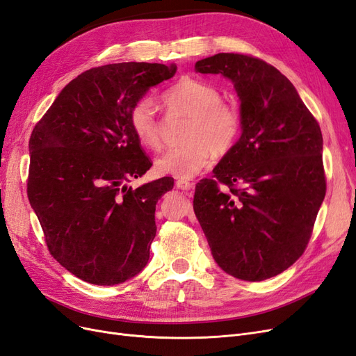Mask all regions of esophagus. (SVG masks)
Instances as JSON below:
<instances>
[{
    "instance_id": "obj_1",
    "label": "esophagus",
    "mask_w": 356,
    "mask_h": 356,
    "mask_svg": "<svg viewBox=\"0 0 356 356\" xmlns=\"http://www.w3.org/2000/svg\"><path fill=\"white\" fill-rule=\"evenodd\" d=\"M175 186H177V188H179V190H191V188L194 187V184L190 182V181H187V179H178V181L175 182Z\"/></svg>"
}]
</instances>
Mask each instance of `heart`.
Masks as SVG:
<instances>
[{"label":"heart","instance_id":"b5f03b06","mask_svg":"<svg viewBox=\"0 0 356 356\" xmlns=\"http://www.w3.org/2000/svg\"><path fill=\"white\" fill-rule=\"evenodd\" d=\"M163 103L169 113L190 116V122L182 138L186 144L159 157L157 172L193 178L211 163L213 153L225 156L236 145L241 131L240 110L234 103L224 102L213 83L182 78L163 94ZM129 127L147 149H162V125L150 99H141L132 106Z\"/></svg>","mask_w":356,"mask_h":356}]
</instances>
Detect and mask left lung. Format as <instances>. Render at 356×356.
Wrapping results in <instances>:
<instances>
[{
	"mask_svg": "<svg viewBox=\"0 0 356 356\" xmlns=\"http://www.w3.org/2000/svg\"><path fill=\"white\" fill-rule=\"evenodd\" d=\"M194 70L234 82L243 129L212 178L195 184L194 213L227 274L275 277L303 254L324 200L321 128L293 83L261 58L219 53Z\"/></svg>",
	"mask_w": 356,
	"mask_h": 356,
	"instance_id": "left-lung-1",
	"label": "left lung"
}]
</instances>
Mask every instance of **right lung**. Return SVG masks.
<instances>
[{
    "instance_id": "1",
    "label": "right lung",
    "mask_w": 356,
    "mask_h": 356,
    "mask_svg": "<svg viewBox=\"0 0 356 356\" xmlns=\"http://www.w3.org/2000/svg\"><path fill=\"white\" fill-rule=\"evenodd\" d=\"M175 72L144 61L92 67L61 90L31 134L28 197L48 252L90 284H120L149 262L156 203L174 178L128 187L153 165L129 112Z\"/></svg>"
}]
</instances>
